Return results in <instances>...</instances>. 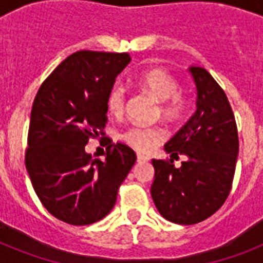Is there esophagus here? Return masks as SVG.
Wrapping results in <instances>:
<instances>
[{
  "mask_svg": "<svg viewBox=\"0 0 263 263\" xmlns=\"http://www.w3.org/2000/svg\"><path fill=\"white\" fill-rule=\"evenodd\" d=\"M136 158H138V162H147V161H148V157L143 156V154H140V153H138Z\"/></svg>",
  "mask_w": 263,
  "mask_h": 263,
  "instance_id": "34e87169",
  "label": "esophagus"
}]
</instances>
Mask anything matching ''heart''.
Returning <instances> with one entry per match:
<instances>
[{
	"mask_svg": "<svg viewBox=\"0 0 263 263\" xmlns=\"http://www.w3.org/2000/svg\"><path fill=\"white\" fill-rule=\"evenodd\" d=\"M138 87L148 91L160 99V113L171 123L179 121L187 113L190 99L180 90V82L173 73L164 68H147L134 78ZM127 106V90L121 83H115L106 95L107 111L113 116H121ZM165 129L160 125H132L123 132L121 139L140 153H150L162 143Z\"/></svg>",
	"mask_w": 263,
	"mask_h": 263,
	"instance_id": "b5f03b06",
	"label": "heart"
}]
</instances>
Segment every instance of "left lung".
<instances>
[{"instance_id": "8db88e82", "label": "left lung", "mask_w": 263, "mask_h": 263, "mask_svg": "<svg viewBox=\"0 0 263 263\" xmlns=\"http://www.w3.org/2000/svg\"><path fill=\"white\" fill-rule=\"evenodd\" d=\"M196 84V111L168 143L172 158L153 160L152 196L161 216L176 224L206 220L224 204L232 188L239 136L228 97L206 69L190 68ZM189 160L175 168L173 158Z\"/></svg>"}]
</instances>
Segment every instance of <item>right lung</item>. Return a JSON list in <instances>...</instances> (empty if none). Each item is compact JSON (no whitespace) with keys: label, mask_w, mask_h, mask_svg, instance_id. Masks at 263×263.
I'll return each mask as SVG.
<instances>
[{"label":"right lung","mask_w":263,"mask_h":263,"mask_svg":"<svg viewBox=\"0 0 263 263\" xmlns=\"http://www.w3.org/2000/svg\"><path fill=\"white\" fill-rule=\"evenodd\" d=\"M131 61L128 53L80 50L64 60L35 95L26 168L39 200L71 225L102 220L136 161L127 144L109 140L105 160L87 154L88 140L105 135L106 95Z\"/></svg>","instance_id":"1"}]
</instances>
